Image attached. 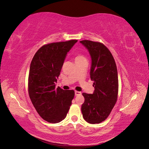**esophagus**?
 I'll use <instances>...</instances> for the list:
<instances>
[{"mask_svg": "<svg viewBox=\"0 0 149 149\" xmlns=\"http://www.w3.org/2000/svg\"><path fill=\"white\" fill-rule=\"evenodd\" d=\"M74 94H75V96H79V95H81V93L79 92V91H75L74 92Z\"/></svg>", "mask_w": 149, "mask_h": 149, "instance_id": "obj_1", "label": "esophagus"}]
</instances>
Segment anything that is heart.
Returning a JSON list of instances; mask_svg holds the SVG:
<instances>
[{
	"label": "heart",
	"mask_w": 149,
	"mask_h": 149,
	"mask_svg": "<svg viewBox=\"0 0 149 149\" xmlns=\"http://www.w3.org/2000/svg\"><path fill=\"white\" fill-rule=\"evenodd\" d=\"M85 59V58L81 54H77L75 56V60H82Z\"/></svg>",
	"instance_id": "1"
}]
</instances>
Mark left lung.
I'll use <instances>...</instances> for the list:
<instances>
[{
	"instance_id": "1",
	"label": "left lung",
	"mask_w": 149,
	"mask_h": 149,
	"mask_svg": "<svg viewBox=\"0 0 149 149\" xmlns=\"http://www.w3.org/2000/svg\"><path fill=\"white\" fill-rule=\"evenodd\" d=\"M80 43L88 49L91 58L90 78L94 87L93 94L83 93L81 112L88 123L99 124L107 118L118 100V70L112 55L104 45L86 40Z\"/></svg>"
}]
</instances>
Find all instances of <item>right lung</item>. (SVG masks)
I'll list each match as a JSON object with an SVG mask.
<instances>
[{"label":"right lung","mask_w":149,"mask_h":149,"mask_svg":"<svg viewBox=\"0 0 149 149\" xmlns=\"http://www.w3.org/2000/svg\"><path fill=\"white\" fill-rule=\"evenodd\" d=\"M78 40L48 43L36 52L31 60L28 82L30 100L41 118L50 123L63 120L74 96V90L56 88L67 53Z\"/></svg>","instance_id":"add662e5"}]
</instances>
